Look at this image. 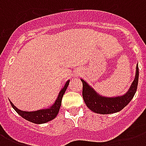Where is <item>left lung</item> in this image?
Segmentation results:
<instances>
[{
  "label": "left lung",
  "instance_id": "1",
  "mask_svg": "<svg viewBox=\"0 0 146 146\" xmlns=\"http://www.w3.org/2000/svg\"><path fill=\"white\" fill-rule=\"evenodd\" d=\"M139 80L138 64L136 68V75L133 82L128 91L122 96L107 97L100 95L90 85L81 79L82 82V97L86 106L92 111L100 114H111L123 109L135 96Z\"/></svg>",
  "mask_w": 146,
  "mask_h": 146
}]
</instances>
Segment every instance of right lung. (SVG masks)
<instances>
[{
	"instance_id": "1",
	"label": "right lung",
	"mask_w": 146,
	"mask_h": 146,
	"mask_svg": "<svg viewBox=\"0 0 146 146\" xmlns=\"http://www.w3.org/2000/svg\"><path fill=\"white\" fill-rule=\"evenodd\" d=\"M69 82H70V80L66 81L64 86L60 91L58 96L57 97V99L55 100L54 103L51 106L48 107V108L40 109V110H38V111H22V110H19V109L17 108L16 106H14V104H13L10 100L9 101H10V103L13 108L14 109L15 111H17V113L19 115L21 116L22 117L24 118L25 120L33 123H36V124L45 123L52 120L53 119H54L57 117V113L59 112L60 105H61L62 98L64 96V94L65 93V92H66V89L68 87Z\"/></svg>"
}]
</instances>
